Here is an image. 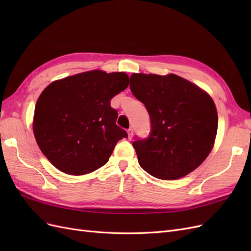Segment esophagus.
Returning a JSON list of instances; mask_svg holds the SVG:
<instances>
[{
    "label": "esophagus",
    "mask_w": 251,
    "mask_h": 251,
    "mask_svg": "<svg viewBox=\"0 0 251 251\" xmlns=\"http://www.w3.org/2000/svg\"><path fill=\"white\" fill-rule=\"evenodd\" d=\"M127 135H128V139H132L134 136V130L133 128H128L127 130Z\"/></svg>",
    "instance_id": "34e87169"
}]
</instances>
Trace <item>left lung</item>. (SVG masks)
I'll list each match as a JSON object with an SVG mask.
<instances>
[{
    "label": "left lung",
    "mask_w": 251,
    "mask_h": 251,
    "mask_svg": "<svg viewBox=\"0 0 251 251\" xmlns=\"http://www.w3.org/2000/svg\"><path fill=\"white\" fill-rule=\"evenodd\" d=\"M130 88L151 117L148 139L133 147L141 168L162 180L195 171L214 148L218 113L210 95L176 74L133 73Z\"/></svg>",
    "instance_id": "left-lung-1"
}]
</instances>
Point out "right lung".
Here are the masks:
<instances>
[{
    "instance_id": "right-lung-1",
    "label": "right lung",
    "mask_w": 251,
    "mask_h": 251,
    "mask_svg": "<svg viewBox=\"0 0 251 251\" xmlns=\"http://www.w3.org/2000/svg\"><path fill=\"white\" fill-rule=\"evenodd\" d=\"M125 72L92 70L54 80L44 89L34 109L33 134L42 153L57 170L80 176L109 161L118 140L112 98L127 88Z\"/></svg>"
}]
</instances>
